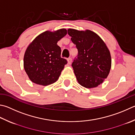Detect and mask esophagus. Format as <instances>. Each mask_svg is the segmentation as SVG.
<instances>
[{"instance_id":"obj_1","label":"esophagus","mask_w":135,"mask_h":135,"mask_svg":"<svg viewBox=\"0 0 135 135\" xmlns=\"http://www.w3.org/2000/svg\"><path fill=\"white\" fill-rule=\"evenodd\" d=\"M67 62H68V64H71V62H72V59H71V58H68V59H67Z\"/></svg>"}]
</instances>
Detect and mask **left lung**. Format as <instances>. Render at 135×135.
<instances>
[{
	"mask_svg": "<svg viewBox=\"0 0 135 135\" xmlns=\"http://www.w3.org/2000/svg\"><path fill=\"white\" fill-rule=\"evenodd\" d=\"M78 50L72 67L79 84L87 89L97 87L108 76L112 66L110 51L102 39L90 30L68 29Z\"/></svg>",
	"mask_w": 135,
	"mask_h": 135,
	"instance_id": "1",
	"label": "left lung"
}]
</instances>
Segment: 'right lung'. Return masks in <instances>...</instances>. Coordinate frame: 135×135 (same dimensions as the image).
<instances>
[{
  "label": "right lung",
  "instance_id": "right-lung-1",
  "mask_svg": "<svg viewBox=\"0 0 135 135\" xmlns=\"http://www.w3.org/2000/svg\"><path fill=\"white\" fill-rule=\"evenodd\" d=\"M67 33L64 28L46 31L28 45L24 54L23 67L32 82L46 86L57 81L67 63L61 57V48L57 42Z\"/></svg>",
  "mask_w": 135,
  "mask_h": 135
}]
</instances>
